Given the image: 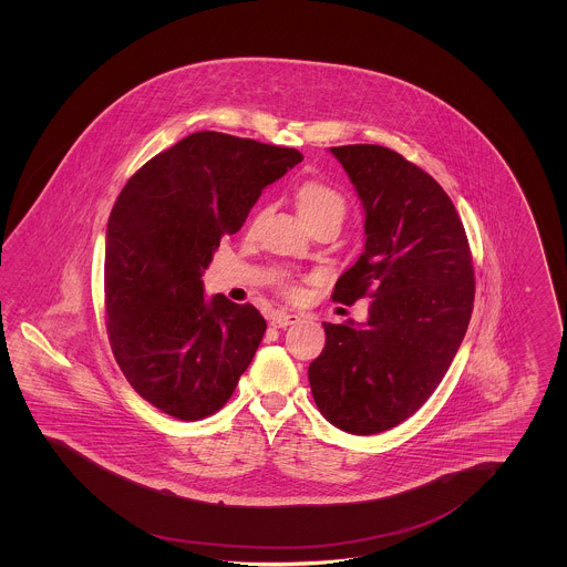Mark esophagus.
Wrapping results in <instances>:
<instances>
[{
  "label": "esophagus",
  "instance_id": "esophagus-1",
  "mask_svg": "<svg viewBox=\"0 0 567 567\" xmlns=\"http://www.w3.org/2000/svg\"><path fill=\"white\" fill-rule=\"evenodd\" d=\"M301 321V317H297V315H289V312H274L271 315L270 324L271 327H278V329H282V327H289V324H297Z\"/></svg>",
  "mask_w": 567,
  "mask_h": 567
}]
</instances>
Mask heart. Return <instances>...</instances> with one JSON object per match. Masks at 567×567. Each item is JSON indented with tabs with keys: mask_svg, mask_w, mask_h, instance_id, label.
Returning a JSON list of instances; mask_svg holds the SVG:
<instances>
[{
	"mask_svg": "<svg viewBox=\"0 0 567 567\" xmlns=\"http://www.w3.org/2000/svg\"><path fill=\"white\" fill-rule=\"evenodd\" d=\"M297 208L308 225H315L323 218H338L342 223L347 213V199L340 190L319 181H310L297 190ZM287 293L296 296L297 291L293 287H287Z\"/></svg>",
	"mask_w": 567,
	"mask_h": 567,
	"instance_id": "b5f03b06",
	"label": "heart"
}]
</instances>
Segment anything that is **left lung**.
I'll use <instances>...</instances> for the list:
<instances>
[{"label":"left lung","mask_w":567,"mask_h":567,"mask_svg":"<svg viewBox=\"0 0 567 567\" xmlns=\"http://www.w3.org/2000/svg\"><path fill=\"white\" fill-rule=\"evenodd\" d=\"M365 213V246L333 289L372 297L368 323H323L308 380L324 419L372 435L430 400L457 354L474 308V266L455 204L427 172L378 144L329 148Z\"/></svg>","instance_id":"obj_1"}]
</instances>
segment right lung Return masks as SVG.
<instances>
[{"mask_svg":"<svg viewBox=\"0 0 567 567\" xmlns=\"http://www.w3.org/2000/svg\"><path fill=\"white\" fill-rule=\"evenodd\" d=\"M301 159L296 148L197 132L144 163L116 197L104 261L110 347L135 393L165 414H215L259 349V310L208 299L202 274L261 190Z\"/></svg>","mask_w":567,"mask_h":567,"instance_id":"1","label":"right lung"}]
</instances>
